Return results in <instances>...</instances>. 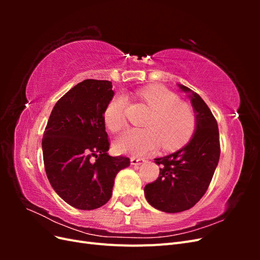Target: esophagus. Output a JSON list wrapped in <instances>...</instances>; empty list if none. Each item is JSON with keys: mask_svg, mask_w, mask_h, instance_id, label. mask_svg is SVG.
Wrapping results in <instances>:
<instances>
[{"mask_svg": "<svg viewBox=\"0 0 260 260\" xmlns=\"http://www.w3.org/2000/svg\"><path fill=\"white\" fill-rule=\"evenodd\" d=\"M131 165H141L144 162V158H139V157H131Z\"/></svg>", "mask_w": 260, "mask_h": 260, "instance_id": "1", "label": "esophagus"}]
</instances>
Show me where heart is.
Here are the masks:
<instances>
[{
	"label": "heart",
	"instance_id": "1",
	"mask_svg": "<svg viewBox=\"0 0 260 260\" xmlns=\"http://www.w3.org/2000/svg\"><path fill=\"white\" fill-rule=\"evenodd\" d=\"M139 95L152 109L144 121L146 128L125 131L116 141L118 152L141 156L155 151L160 144L165 149L179 148L191 139L196 117L190 105L181 102L174 92L158 85L142 89ZM127 105L128 98L123 94H118L108 102L104 119L112 131H119L125 125Z\"/></svg>",
	"mask_w": 260,
	"mask_h": 260
}]
</instances>
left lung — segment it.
I'll return each instance as SVG.
<instances>
[{
    "mask_svg": "<svg viewBox=\"0 0 260 260\" xmlns=\"http://www.w3.org/2000/svg\"><path fill=\"white\" fill-rule=\"evenodd\" d=\"M190 93L196 117L192 139L179 151L155 158L159 176L144 187L146 201L161 211L175 212L192 208L206 193L220 157L217 120L198 93L178 84Z\"/></svg>",
    "mask_w": 260,
    "mask_h": 260,
    "instance_id": "left-lung-1",
    "label": "left lung"
}]
</instances>
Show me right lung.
<instances>
[{
	"instance_id": "obj_1",
	"label": "right lung",
	"mask_w": 260,
	"mask_h": 260,
	"mask_svg": "<svg viewBox=\"0 0 260 260\" xmlns=\"http://www.w3.org/2000/svg\"><path fill=\"white\" fill-rule=\"evenodd\" d=\"M107 80L86 79L55 104L42 139L46 176L54 191L77 209H96L112 198L128 157L107 154L104 111L114 96Z\"/></svg>"
}]
</instances>
